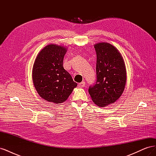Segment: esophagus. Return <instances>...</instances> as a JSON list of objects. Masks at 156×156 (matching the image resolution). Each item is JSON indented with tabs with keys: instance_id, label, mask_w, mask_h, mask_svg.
Listing matches in <instances>:
<instances>
[{
	"instance_id": "1",
	"label": "esophagus",
	"mask_w": 156,
	"mask_h": 156,
	"mask_svg": "<svg viewBox=\"0 0 156 156\" xmlns=\"http://www.w3.org/2000/svg\"><path fill=\"white\" fill-rule=\"evenodd\" d=\"M79 86L80 87H84V86H85V82H84V81H82L81 83H80L79 84Z\"/></svg>"
}]
</instances>
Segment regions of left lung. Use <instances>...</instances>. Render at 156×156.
I'll list each match as a JSON object with an SVG mask.
<instances>
[{
  "label": "left lung",
  "mask_w": 156,
  "mask_h": 156,
  "mask_svg": "<svg viewBox=\"0 0 156 156\" xmlns=\"http://www.w3.org/2000/svg\"><path fill=\"white\" fill-rule=\"evenodd\" d=\"M96 55V82L88 92L98 107H103L119 100L124 90L126 69L123 58L115 46L101 42L94 45Z\"/></svg>",
  "instance_id": "8db88e82"
}]
</instances>
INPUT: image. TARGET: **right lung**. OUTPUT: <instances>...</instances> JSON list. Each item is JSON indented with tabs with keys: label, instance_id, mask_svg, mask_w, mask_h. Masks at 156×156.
<instances>
[{
	"label": "right lung",
	"instance_id": "add662e5",
	"mask_svg": "<svg viewBox=\"0 0 156 156\" xmlns=\"http://www.w3.org/2000/svg\"><path fill=\"white\" fill-rule=\"evenodd\" d=\"M67 49L49 44L37 55L32 69V80L39 96L58 104L67 100L77 87L71 75L63 67Z\"/></svg>",
	"mask_w": 156,
	"mask_h": 156
}]
</instances>
